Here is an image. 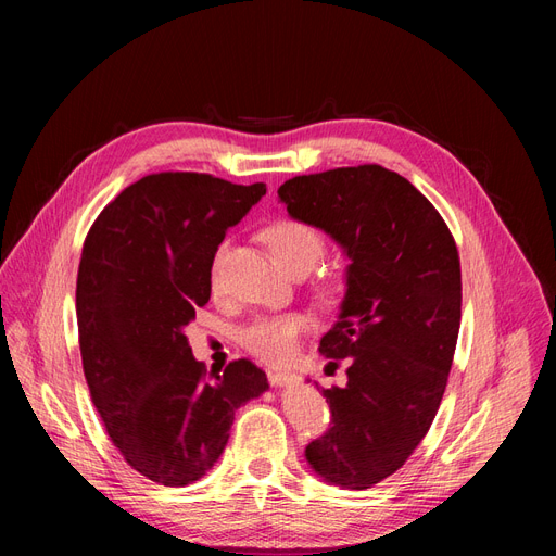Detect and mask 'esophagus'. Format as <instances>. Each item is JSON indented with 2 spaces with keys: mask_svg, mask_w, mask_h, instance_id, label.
Returning a JSON list of instances; mask_svg holds the SVG:
<instances>
[{
  "mask_svg": "<svg viewBox=\"0 0 556 556\" xmlns=\"http://www.w3.org/2000/svg\"><path fill=\"white\" fill-rule=\"evenodd\" d=\"M268 382L274 387H290V384H296L299 378L294 374H285V371H268Z\"/></svg>",
  "mask_w": 556,
  "mask_h": 556,
  "instance_id": "34e87169",
  "label": "esophagus"
}]
</instances>
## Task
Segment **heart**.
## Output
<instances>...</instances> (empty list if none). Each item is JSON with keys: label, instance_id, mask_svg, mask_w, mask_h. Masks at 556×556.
<instances>
[{"label": "heart", "instance_id": "heart-1", "mask_svg": "<svg viewBox=\"0 0 556 556\" xmlns=\"http://www.w3.org/2000/svg\"><path fill=\"white\" fill-rule=\"evenodd\" d=\"M264 241L268 250H271L276 262L292 276L308 274L325 252L323 233H319L315 227H311L308 223L292 220V217H285V220H276L274 225H268L264 229ZM220 257H223V250L213 266V280H215ZM345 282L348 280L343 271H336L317 282V294L325 301H336L345 292ZM308 329H311L308 317L301 313L262 315L252 319V323H248L239 331V341L255 357L271 364H282L294 355L301 336L308 333Z\"/></svg>", "mask_w": 556, "mask_h": 556}]
</instances>
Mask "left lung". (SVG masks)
<instances>
[{
    "label": "left lung",
    "mask_w": 556,
    "mask_h": 556,
    "mask_svg": "<svg viewBox=\"0 0 556 556\" xmlns=\"http://www.w3.org/2000/svg\"><path fill=\"white\" fill-rule=\"evenodd\" d=\"M278 197L350 262L339 319L319 341L327 366L348 359V384L323 390L333 425L306 459L336 486L368 490L439 413L462 323L459 252L431 201L378 164L296 176Z\"/></svg>",
    "instance_id": "1"
}]
</instances>
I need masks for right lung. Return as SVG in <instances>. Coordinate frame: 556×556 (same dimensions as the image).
<instances>
[{
    "mask_svg": "<svg viewBox=\"0 0 556 556\" xmlns=\"http://www.w3.org/2000/svg\"><path fill=\"white\" fill-rule=\"evenodd\" d=\"M264 194V182L153 174L117 194L83 243L76 319L92 403L127 464L164 486L206 476L233 413L268 390L248 359L206 378L185 336L211 299L217 245Z\"/></svg>",
    "mask_w": 556,
    "mask_h": 556,
    "instance_id": "obj_1",
    "label": "right lung"
}]
</instances>
